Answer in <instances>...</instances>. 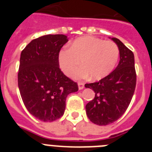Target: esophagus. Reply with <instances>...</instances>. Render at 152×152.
I'll return each mask as SVG.
<instances>
[{
  "instance_id": "obj_1",
  "label": "esophagus",
  "mask_w": 152,
  "mask_h": 152,
  "mask_svg": "<svg viewBox=\"0 0 152 152\" xmlns=\"http://www.w3.org/2000/svg\"><path fill=\"white\" fill-rule=\"evenodd\" d=\"M78 89L79 90H82L84 88V84L82 82H78Z\"/></svg>"
}]
</instances>
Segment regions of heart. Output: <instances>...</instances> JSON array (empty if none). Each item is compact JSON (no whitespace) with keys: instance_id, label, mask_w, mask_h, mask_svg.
Here are the masks:
<instances>
[{"instance_id":"heart-1","label":"heart","mask_w":152,"mask_h":152,"mask_svg":"<svg viewBox=\"0 0 152 152\" xmlns=\"http://www.w3.org/2000/svg\"><path fill=\"white\" fill-rule=\"evenodd\" d=\"M119 56V47L113 41L83 36L72 42L70 49L59 51L58 62L63 73L70 75L80 61L83 66L73 72L72 77L84 78L90 75L93 80H100L113 71Z\"/></svg>"}]
</instances>
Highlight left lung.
Wrapping results in <instances>:
<instances>
[{"label":"left lung","mask_w":152,"mask_h":152,"mask_svg":"<svg viewBox=\"0 0 152 152\" xmlns=\"http://www.w3.org/2000/svg\"><path fill=\"white\" fill-rule=\"evenodd\" d=\"M119 49V64L113 72L97 82L86 84L95 92L94 100L86 105L92 123L107 126L116 121L128 108L136 85L134 54L119 39L112 38Z\"/></svg>","instance_id":"obj_1"}]
</instances>
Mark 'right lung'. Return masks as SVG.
<instances>
[{"label": "right lung", "mask_w": 152, "mask_h": 152, "mask_svg": "<svg viewBox=\"0 0 152 152\" xmlns=\"http://www.w3.org/2000/svg\"><path fill=\"white\" fill-rule=\"evenodd\" d=\"M67 42L64 35H46L32 40L21 52L19 90L29 113L41 121L61 118L67 96L78 91L77 83L63 74L58 62Z\"/></svg>", "instance_id": "add662e5"}]
</instances>
